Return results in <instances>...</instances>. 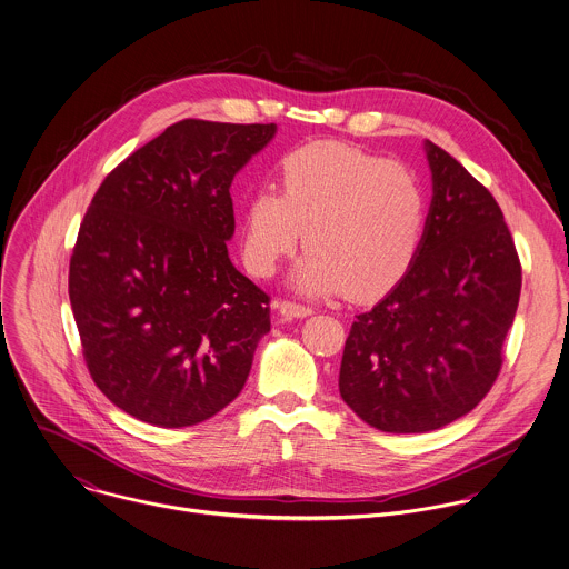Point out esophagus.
Listing matches in <instances>:
<instances>
[{"label": "esophagus", "instance_id": "esophagus-1", "mask_svg": "<svg viewBox=\"0 0 569 569\" xmlns=\"http://www.w3.org/2000/svg\"><path fill=\"white\" fill-rule=\"evenodd\" d=\"M278 311L284 320H296V318H307L313 313L311 307H305V305H296V302H280L278 305Z\"/></svg>", "mask_w": 569, "mask_h": 569}]
</instances>
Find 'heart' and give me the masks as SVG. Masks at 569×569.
<instances>
[{
	"mask_svg": "<svg viewBox=\"0 0 569 569\" xmlns=\"http://www.w3.org/2000/svg\"><path fill=\"white\" fill-rule=\"evenodd\" d=\"M419 179L386 159L342 143H311L280 166V193L253 191L242 220V256L269 278L302 240L298 291L376 298L412 267L426 229Z\"/></svg>",
	"mask_w": 569,
	"mask_h": 569,
	"instance_id": "b5f03b06",
	"label": "heart"
}]
</instances>
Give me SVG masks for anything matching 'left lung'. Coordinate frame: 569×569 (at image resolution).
I'll use <instances>...</instances> for the list:
<instances>
[{"mask_svg": "<svg viewBox=\"0 0 569 569\" xmlns=\"http://www.w3.org/2000/svg\"><path fill=\"white\" fill-rule=\"evenodd\" d=\"M432 200L408 273L360 313L345 345L340 395L381 432H430L468 415L501 371L521 296L503 213L470 172L423 143Z\"/></svg>", "mask_w": 569, "mask_h": 569, "instance_id": "8db88e82", "label": "left lung"}]
</instances>
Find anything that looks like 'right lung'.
<instances>
[{
	"label": "right lung",
	"instance_id": "obj_1",
	"mask_svg": "<svg viewBox=\"0 0 569 569\" xmlns=\"http://www.w3.org/2000/svg\"><path fill=\"white\" fill-rule=\"evenodd\" d=\"M276 123L186 119L112 170L81 222L68 293L88 371L128 415L200 423L238 397L269 296L229 260L233 177Z\"/></svg>",
	"mask_w": 569,
	"mask_h": 569
}]
</instances>
